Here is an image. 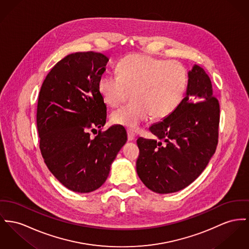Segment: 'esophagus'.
<instances>
[{
  "label": "esophagus",
  "mask_w": 249,
  "mask_h": 249,
  "mask_svg": "<svg viewBox=\"0 0 249 249\" xmlns=\"http://www.w3.org/2000/svg\"><path fill=\"white\" fill-rule=\"evenodd\" d=\"M127 139H128V141L132 142V141H135V139H136V136H135V134H134L132 131H130V130H127Z\"/></svg>",
  "instance_id": "1"
}]
</instances>
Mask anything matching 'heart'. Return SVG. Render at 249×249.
I'll list each match as a JSON object with an SVG mask.
<instances>
[{"mask_svg": "<svg viewBox=\"0 0 249 249\" xmlns=\"http://www.w3.org/2000/svg\"><path fill=\"white\" fill-rule=\"evenodd\" d=\"M118 72H104L98 80V91L109 107H116L132 91L134 102L110 115L114 124L129 130H137L151 115L157 120L169 116L186 94L188 72L178 61L134 53L118 63Z\"/></svg>", "mask_w": 249, "mask_h": 249, "instance_id": "obj_1", "label": "heart"}]
</instances>
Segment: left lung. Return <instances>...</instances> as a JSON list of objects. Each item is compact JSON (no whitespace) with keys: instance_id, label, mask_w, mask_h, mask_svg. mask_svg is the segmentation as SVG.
Listing matches in <instances>:
<instances>
[{"instance_id":"left-lung-1","label":"left lung","mask_w":249,"mask_h":249,"mask_svg":"<svg viewBox=\"0 0 249 249\" xmlns=\"http://www.w3.org/2000/svg\"><path fill=\"white\" fill-rule=\"evenodd\" d=\"M219 102L204 69L194 65L178 107L149 127L158 139L139 138V178L157 194L176 193L194 182L215 153Z\"/></svg>"}]
</instances>
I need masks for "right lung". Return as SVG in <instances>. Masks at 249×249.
I'll use <instances>...</instances> for the list:
<instances>
[{
	"instance_id": "right-lung-1",
	"label": "right lung",
	"mask_w": 249,
	"mask_h": 249,
	"mask_svg": "<svg viewBox=\"0 0 249 249\" xmlns=\"http://www.w3.org/2000/svg\"><path fill=\"white\" fill-rule=\"evenodd\" d=\"M107 61L101 53L68 54L53 67L38 95L36 126L42 158L54 178L75 193L100 188L127 141L125 129L117 124L90 136L107 121L98 80Z\"/></svg>"
}]
</instances>
